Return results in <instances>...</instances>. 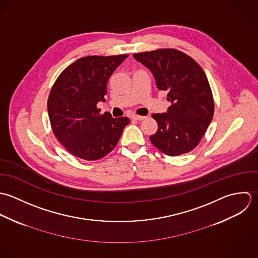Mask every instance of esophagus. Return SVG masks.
<instances>
[{"label": "esophagus", "mask_w": 258, "mask_h": 258, "mask_svg": "<svg viewBox=\"0 0 258 258\" xmlns=\"http://www.w3.org/2000/svg\"><path fill=\"white\" fill-rule=\"evenodd\" d=\"M132 118H133V119H136V120H143V119H145V118H146V116H144V115H138V114H135V115H133V116H132Z\"/></svg>", "instance_id": "1"}]
</instances>
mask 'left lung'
Instances as JSON below:
<instances>
[{
    "mask_svg": "<svg viewBox=\"0 0 258 258\" xmlns=\"http://www.w3.org/2000/svg\"><path fill=\"white\" fill-rule=\"evenodd\" d=\"M154 74L156 87L167 93L171 105L166 112L153 113L157 131L150 136L160 152L176 156L192 151L213 117L212 92L203 68L189 55L175 49L134 53Z\"/></svg>",
    "mask_w": 258,
    "mask_h": 258,
    "instance_id": "obj_1",
    "label": "left lung"
}]
</instances>
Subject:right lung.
<instances>
[{"label":"right lung","mask_w":258,"mask_h":258,"mask_svg":"<svg viewBox=\"0 0 258 258\" xmlns=\"http://www.w3.org/2000/svg\"><path fill=\"white\" fill-rule=\"evenodd\" d=\"M127 54L89 55L67 67L55 80L48 99L52 133L72 155L97 160L116 146L126 116L113 118L97 106L104 102L106 85Z\"/></svg>","instance_id":"add662e5"}]
</instances>
